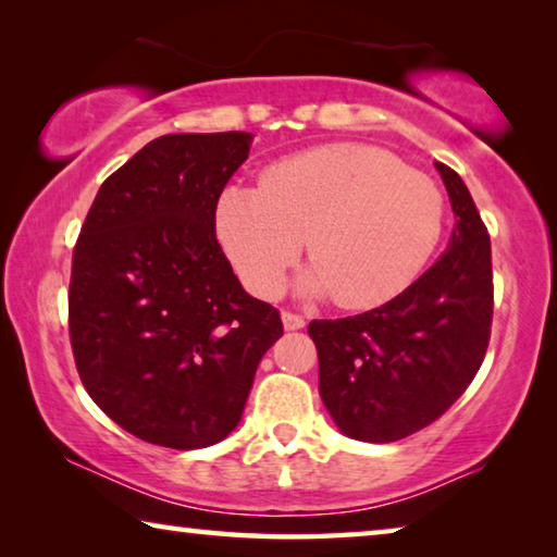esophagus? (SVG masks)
<instances>
[{
	"instance_id": "1",
	"label": "esophagus",
	"mask_w": 557,
	"mask_h": 557,
	"mask_svg": "<svg viewBox=\"0 0 557 557\" xmlns=\"http://www.w3.org/2000/svg\"><path fill=\"white\" fill-rule=\"evenodd\" d=\"M282 324H285L287 332H297V329H305V317L295 312H282Z\"/></svg>"
}]
</instances>
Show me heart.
Segmentation results:
<instances>
[{
    "label": "heart",
    "mask_w": 557,
    "mask_h": 557,
    "mask_svg": "<svg viewBox=\"0 0 557 557\" xmlns=\"http://www.w3.org/2000/svg\"><path fill=\"white\" fill-rule=\"evenodd\" d=\"M445 196L379 147L332 145L282 159L260 186L231 184L215 206L225 256L258 297H275L307 235L309 295L369 309L398 297L435 252Z\"/></svg>",
    "instance_id": "1"
}]
</instances>
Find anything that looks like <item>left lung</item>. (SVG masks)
Listing matches in <instances>:
<instances>
[{"label": "left lung", "mask_w": 557, "mask_h": 557, "mask_svg": "<svg viewBox=\"0 0 557 557\" xmlns=\"http://www.w3.org/2000/svg\"><path fill=\"white\" fill-rule=\"evenodd\" d=\"M457 225L449 248L412 285L371 312L314 319L319 395L336 428L395 442L445 414L484 361L494 314L492 243L469 188L435 162Z\"/></svg>", "instance_id": "left-lung-1"}]
</instances>
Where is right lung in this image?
Listing matches in <instances>:
<instances>
[{"label":"right lung","instance_id":"add662e5","mask_svg":"<svg viewBox=\"0 0 557 557\" xmlns=\"http://www.w3.org/2000/svg\"><path fill=\"white\" fill-rule=\"evenodd\" d=\"M248 132L164 135L102 182L73 250L69 329L98 408L152 445L228 437L280 312L250 297L215 240V206Z\"/></svg>","mask_w":557,"mask_h":557}]
</instances>
